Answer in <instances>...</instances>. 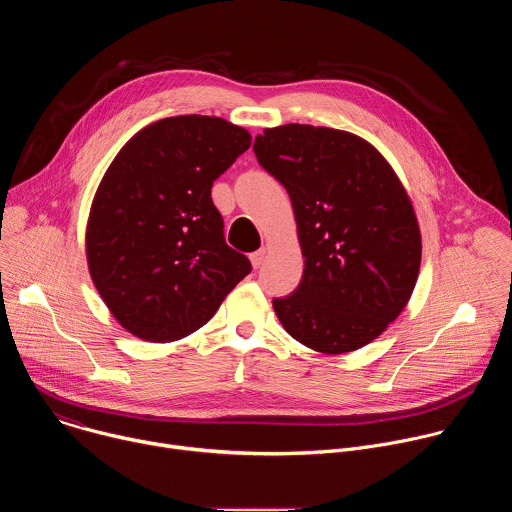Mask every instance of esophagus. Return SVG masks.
Masks as SVG:
<instances>
[{"instance_id": "obj_1", "label": "esophagus", "mask_w": 512, "mask_h": 512, "mask_svg": "<svg viewBox=\"0 0 512 512\" xmlns=\"http://www.w3.org/2000/svg\"><path fill=\"white\" fill-rule=\"evenodd\" d=\"M265 255H267V249H259V251L251 253V263H253V267H255V269H259V267L263 265Z\"/></svg>"}]
</instances>
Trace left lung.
Instances as JSON below:
<instances>
[{
	"mask_svg": "<svg viewBox=\"0 0 512 512\" xmlns=\"http://www.w3.org/2000/svg\"><path fill=\"white\" fill-rule=\"evenodd\" d=\"M263 170L294 206L304 275L273 310L291 338L324 354L373 342L417 281L421 235L387 160L348 131L287 123L255 137Z\"/></svg>",
	"mask_w": 512,
	"mask_h": 512,
	"instance_id": "8db88e82",
	"label": "left lung"
}]
</instances>
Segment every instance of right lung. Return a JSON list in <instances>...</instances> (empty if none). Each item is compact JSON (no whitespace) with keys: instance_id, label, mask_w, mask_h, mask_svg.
<instances>
[{"instance_id":"add662e5","label":"right lung","mask_w":512,"mask_h":512,"mask_svg":"<svg viewBox=\"0 0 512 512\" xmlns=\"http://www.w3.org/2000/svg\"><path fill=\"white\" fill-rule=\"evenodd\" d=\"M251 148L221 117L178 115L135 133L105 172L87 227L95 287L117 322L150 342L204 326L251 261L225 241L212 182Z\"/></svg>"}]
</instances>
